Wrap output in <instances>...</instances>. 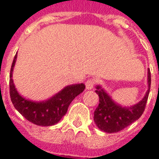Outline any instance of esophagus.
Listing matches in <instances>:
<instances>
[{
    "label": "esophagus",
    "instance_id": "34e87169",
    "mask_svg": "<svg viewBox=\"0 0 159 159\" xmlns=\"http://www.w3.org/2000/svg\"><path fill=\"white\" fill-rule=\"evenodd\" d=\"M95 84H96V80L93 78H90L86 82V88L87 90H91L94 87Z\"/></svg>",
    "mask_w": 159,
    "mask_h": 159
}]
</instances>
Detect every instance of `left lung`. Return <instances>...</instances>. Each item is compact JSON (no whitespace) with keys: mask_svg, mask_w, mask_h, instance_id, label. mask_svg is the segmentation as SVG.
Masks as SVG:
<instances>
[{"mask_svg":"<svg viewBox=\"0 0 159 159\" xmlns=\"http://www.w3.org/2000/svg\"><path fill=\"white\" fill-rule=\"evenodd\" d=\"M151 73L148 70V91L143 99L130 107L116 104L102 87L97 86L96 92L99 96V106L94 112V121L101 130L116 133L137 120L143 113L150 91Z\"/></svg>","mask_w":159,"mask_h":159,"instance_id":"obj_1","label":"left lung"}]
</instances>
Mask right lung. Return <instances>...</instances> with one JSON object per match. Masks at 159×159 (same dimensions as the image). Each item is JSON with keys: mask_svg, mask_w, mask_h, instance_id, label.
<instances>
[{"mask_svg": "<svg viewBox=\"0 0 159 159\" xmlns=\"http://www.w3.org/2000/svg\"><path fill=\"white\" fill-rule=\"evenodd\" d=\"M17 53L14 57L10 74V96L15 108L31 123L40 126H51L57 124L67 113L70 103L82 93L85 85H70L44 102H32L24 98L16 91L12 79V72Z\"/></svg>", "mask_w": 159, "mask_h": 159, "instance_id": "add662e5", "label": "right lung"}]
</instances>
